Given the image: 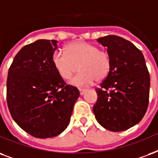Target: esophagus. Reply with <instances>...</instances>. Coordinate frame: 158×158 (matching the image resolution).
I'll return each mask as SVG.
<instances>
[{
    "label": "esophagus",
    "instance_id": "esophagus-1",
    "mask_svg": "<svg viewBox=\"0 0 158 158\" xmlns=\"http://www.w3.org/2000/svg\"><path fill=\"white\" fill-rule=\"evenodd\" d=\"M79 94H80V95H83L85 93V91H86V89H79Z\"/></svg>",
    "mask_w": 158,
    "mask_h": 158
}]
</instances>
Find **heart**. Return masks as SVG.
<instances>
[{
  "label": "heart",
  "instance_id": "heart-1",
  "mask_svg": "<svg viewBox=\"0 0 158 158\" xmlns=\"http://www.w3.org/2000/svg\"><path fill=\"white\" fill-rule=\"evenodd\" d=\"M53 64L60 76L64 79L81 69L71 79L75 86H88L94 80L101 81L108 76L112 67V58L108 51L100 50L96 44L87 42H76L69 44L66 51L55 50Z\"/></svg>",
  "mask_w": 158,
  "mask_h": 158
}]
</instances>
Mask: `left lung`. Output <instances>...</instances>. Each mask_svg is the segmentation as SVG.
I'll return each mask as SVG.
<instances>
[{
  "mask_svg": "<svg viewBox=\"0 0 158 158\" xmlns=\"http://www.w3.org/2000/svg\"><path fill=\"white\" fill-rule=\"evenodd\" d=\"M112 58L109 74L96 89L93 111L98 123L112 132L127 130L140 122L149 102L150 75L143 53L117 35L98 38Z\"/></svg>",
  "mask_w": 158,
  "mask_h": 158,
  "instance_id": "8db88e82",
  "label": "left lung"
}]
</instances>
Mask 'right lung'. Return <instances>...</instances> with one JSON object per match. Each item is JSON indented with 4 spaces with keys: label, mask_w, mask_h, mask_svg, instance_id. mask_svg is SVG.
I'll use <instances>...</instances> for the list:
<instances>
[{
    "label": "right lung",
    "mask_w": 158,
    "mask_h": 158,
    "mask_svg": "<svg viewBox=\"0 0 158 158\" xmlns=\"http://www.w3.org/2000/svg\"><path fill=\"white\" fill-rule=\"evenodd\" d=\"M55 40H38L15 55L8 71L7 105L15 122L35 138L59 135L68 127L79 96L53 64Z\"/></svg>",
    "instance_id": "1"
}]
</instances>
